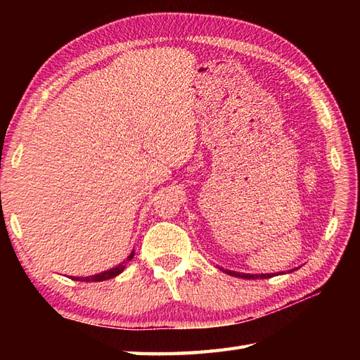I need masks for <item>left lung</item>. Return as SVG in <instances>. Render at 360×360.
I'll return each instance as SVG.
<instances>
[{"label":"left lung","mask_w":360,"mask_h":360,"mask_svg":"<svg viewBox=\"0 0 360 360\" xmlns=\"http://www.w3.org/2000/svg\"><path fill=\"white\" fill-rule=\"evenodd\" d=\"M221 271L223 272H226V274H229V275H232V277H238V278H248V280H257V278H271V277H274L275 274H259V275H257V274H243V272H235V271H229V269H223V267H219ZM294 271V269H292ZM292 271H289V272H292Z\"/></svg>","instance_id":"obj_1"}]
</instances>
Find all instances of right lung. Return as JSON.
<instances>
[{"mask_svg":"<svg viewBox=\"0 0 360 360\" xmlns=\"http://www.w3.org/2000/svg\"><path fill=\"white\" fill-rule=\"evenodd\" d=\"M133 257H134V250L131 252V254L128 255V258L125 259V262H122V263L117 264L116 267H112V269H108V271L101 272V274H96V275H89V277H71V278H72V280H77V281H105V280L114 278V277H116V275L124 272L125 266L128 264V262H131Z\"/></svg>","mask_w":360,"mask_h":360,"instance_id":"1","label":"right lung"}]
</instances>
